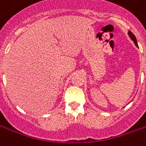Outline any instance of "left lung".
<instances>
[{
	"label": "left lung",
	"instance_id": "8db88e82",
	"mask_svg": "<svg viewBox=\"0 0 146 146\" xmlns=\"http://www.w3.org/2000/svg\"><path fill=\"white\" fill-rule=\"evenodd\" d=\"M128 35L129 36H130V38L132 40L134 41V43H135V44L136 45V47H138V43H137V40H136V37H135V36L132 33V32H131V31H128Z\"/></svg>",
	"mask_w": 146,
	"mask_h": 146
}]
</instances>
